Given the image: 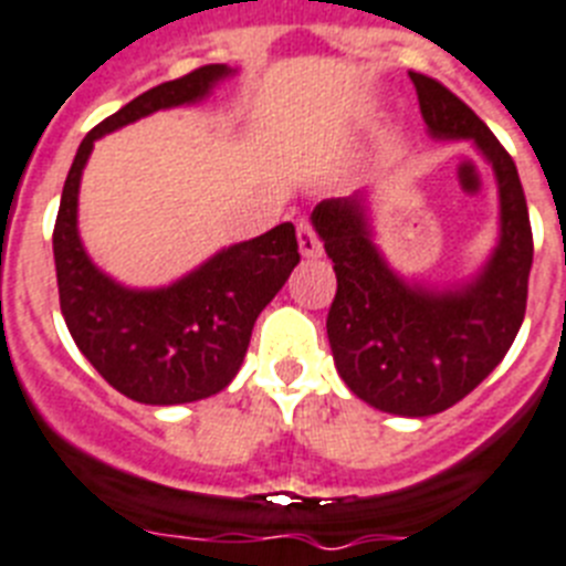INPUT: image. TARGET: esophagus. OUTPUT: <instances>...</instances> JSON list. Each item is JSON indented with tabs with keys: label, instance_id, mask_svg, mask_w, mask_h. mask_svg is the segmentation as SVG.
<instances>
[{
	"label": "esophagus",
	"instance_id": "34e87169",
	"mask_svg": "<svg viewBox=\"0 0 566 566\" xmlns=\"http://www.w3.org/2000/svg\"><path fill=\"white\" fill-rule=\"evenodd\" d=\"M296 233H298V250H302V255H307V259H316V255H322V242H318L316 230H313L311 219H298L296 222Z\"/></svg>",
	"mask_w": 566,
	"mask_h": 566
}]
</instances>
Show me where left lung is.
Wrapping results in <instances>:
<instances>
[{
	"instance_id": "left-lung-1",
	"label": "left lung",
	"mask_w": 566,
	"mask_h": 566,
	"mask_svg": "<svg viewBox=\"0 0 566 566\" xmlns=\"http://www.w3.org/2000/svg\"><path fill=\"white\" fill-rule=\"evenodd\" d=\"M436 139H473L493 165L501 201L499 248L473 282L450 290L392 273L367 228L365 199H324L313 228L336 270L327 338L344 385L376 410L436 416L495 370L515 342L533 268V230L513 156L439 78L410 71Z\"/></svg>"
}]
</instances>
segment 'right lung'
<instances>
[{
  "mask_svg": "<svg viewBox=\"0 0 566 566\" xmlns=\"http://www.w3.org/2000/svg\"><path fill=\"white\" fill-rule=\"evenodd\" d=\"M230 73L228 65H201L127 102L82 139L62 188L53 228L59 307L99 376L142 405H188L233 381L255 318L298 264L296 228L284 222L224 248L170 287L130 290L105 276L78 242V179L99 136L165 107L205 99Z\"/></svg>",
  "mask_w": 566,
  "mask_h": 566,
  "instance_id": "add662e5",
  "label": "right lung"
}]
</instances>
